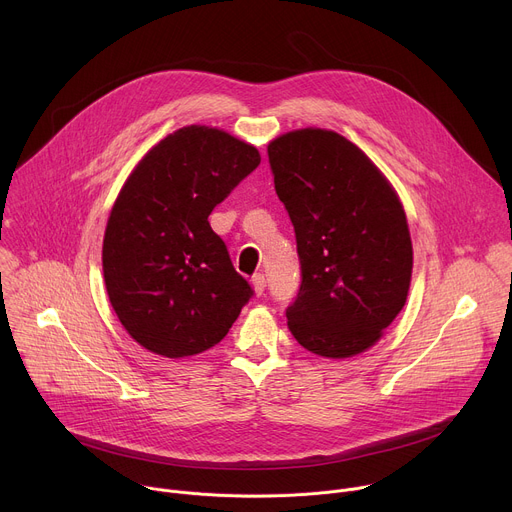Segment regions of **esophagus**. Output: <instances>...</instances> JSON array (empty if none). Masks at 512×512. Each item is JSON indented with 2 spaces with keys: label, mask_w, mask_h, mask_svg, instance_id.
Instances as JSON below:
<instances>
[{
  "label": "esophagus",
  "mask_w": 512,
  "mask_h": 512,
  "mask_svg": "<svg viewBox=\"0 0 512 512\" xmlns=\"http://www.w3.org/2000/svg\"><path fill=\"white\" fill-rule=\"evenodd\" d=\"M251 283H253V289H255V294H257V296H263V291H265V287H267L265 275H263V273H257V275H253Z\"/></svg>",
  "instance_id": "34e87169"
}]
</instances>
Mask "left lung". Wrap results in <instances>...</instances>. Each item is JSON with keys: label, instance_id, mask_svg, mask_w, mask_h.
I'll list each match as a JSON object with an SVG mask.
<instances>
[{"label": "left lung", "instance_id": "1", "mask_svg": "<svg viewBox=\"0 0 512 512\" xmlns=\"http://www.w3.org/2000/svg\"><path fill=\"white\" fill-rule=\"evenodd\" d=\"M267 154L302 265L287 326L314 354H360L407 300L413 247L403 204L367 154L334 131H289Z\"/></svg>", "mask_w": 512, "mask_h": 512}]
</instances>
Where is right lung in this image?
I'll list each match as a JSON object with an SVG mask.
<instances>
[{
	"instance_id": "obj_1",
	"label": "right lung",
	"mask_w": 512,
	"mask_h": 512,
	"mask_svg": "<svg viewBox=\"0 0 512 512\" xmlns=\"http://www.w3.org/2000/svg\"><path fill=\"white\" fill-rule=\"evenodd\" d=\"M259 162L251 143L188 125L129 174L107 221L103 275L119 322L143 348L168 358L204 352L251 300L208 214Z\"/></svg>"
}]
</instances>
